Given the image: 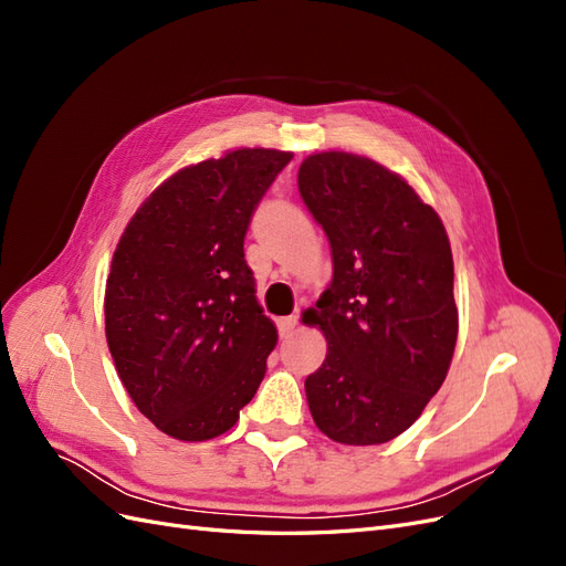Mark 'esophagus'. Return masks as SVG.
<instances>
[{
	"instance_id": "1",
	"label": "esophagus",
	"mask_w": 566,
	"mask_h": 566,
	"mask_svg": "<svg viewBox=\"0 0 566 566\" xmlns=\"http://www.w3.org/2000/svg\"><path fill=\"white\" fill-rule=\"evenodd\" d=\"M295 325H297V316H285V318H281V321H279V333H281V337H287L290 333H293Z\"/></svg>"
}]
</instances>
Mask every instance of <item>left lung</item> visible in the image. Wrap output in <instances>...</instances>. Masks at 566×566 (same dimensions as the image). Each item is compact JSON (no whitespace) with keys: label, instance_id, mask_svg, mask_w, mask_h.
I'll return each mask as SVG.
<instances>
[{"label":"left lung","instance_id":"left-lung-1","mask_svg":"<svg viewBox=\"0 0 566 566\" xmlns=\"http://www.w3.org/2000/svg\"><path fill=\"white\" fill-rule=\"evenodd\" d=\"M297 186L333 254V283L304 314L328 339L304 380L312 418L333 441L385 443L420 418L451 366L447 229L399 175L352 153L310 156Z\"/></svg>","mask_w":566,"mask_h":566}]
</instances>
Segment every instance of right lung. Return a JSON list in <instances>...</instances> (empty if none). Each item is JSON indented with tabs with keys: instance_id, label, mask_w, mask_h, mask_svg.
<instances>
[{
	"instance_id": "1",
	"label": "right lung",
	"mask_w": 566,
	"mask_h": 566,
	"mask_svg": "<svg viewBox=\"0 0 566 566\" xmlns=\"http://www.w3.org/2000/svg\"><path fill=\"white\" fill-rule=\"evenodd\" d=\"M290 160L241 148L186 167L119 238L106 281L108 349L136 408L169 437L224 434L264 380L276 328L256 304L243 241Z\"/></svg>"
}]
</instances>
